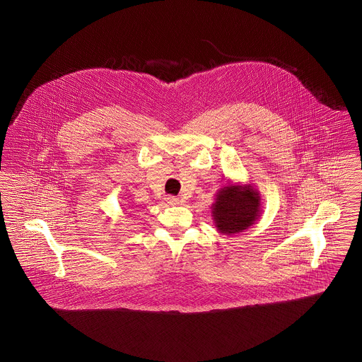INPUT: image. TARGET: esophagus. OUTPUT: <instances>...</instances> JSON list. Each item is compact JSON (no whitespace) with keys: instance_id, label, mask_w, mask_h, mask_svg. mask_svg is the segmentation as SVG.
Instances as JSON below:
<instances>
[{"instance_id":"obj_1","label":"esophagus","mask_w":362,"mask_h":362,"mask_svg":"<svg viewBox=\"0 0 362 362\" xmlns=\"http://www.w3.org/2000/svg\"><path fill=\"white\" fill-rule=\"evenodd\" d=\"M165 202H167L168 205H177V204H179V198L173 197V195H168V197L165 198Z\"/></svg>"}]
</instances>
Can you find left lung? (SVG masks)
<instances>
[{"label":"left lung","mask_w":362,"mask_h":362,"mask_svg":"<svg viewBox=\"0 0 362 362\" xmlns=\"http://www.w3.org/2000/svg\"><path fill=\"white\" fill-rule=\"evenodd\" d=\"M213 217L221 233H239L259 214V195L251 186H225L213 204Z\"/></svg>","instance_id":"8db88e82"}]
</instances>
